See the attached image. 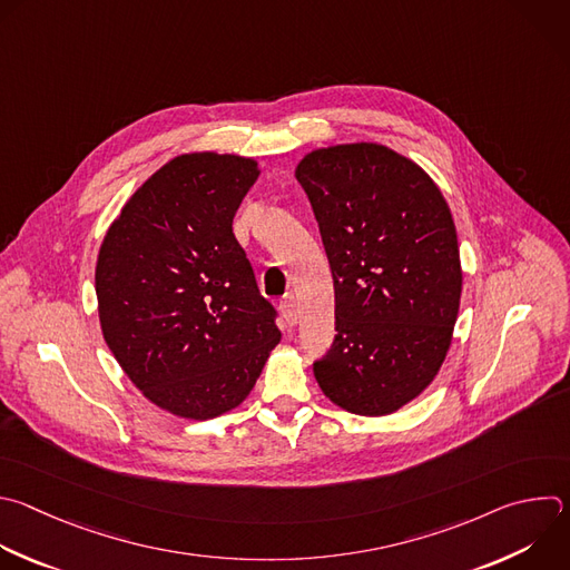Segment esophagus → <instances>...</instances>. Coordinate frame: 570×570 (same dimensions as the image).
I'll use <instances>...</instances> for the list:
<instances>
[{"label":"esophagus","mask_w":570,"mask_h":570,"mask_svg":"<svg viewBox=\"0 0 570 570\" xmlns=\"http://www.w3.org/2000/svg\"><path fill=\"white\" fill-rule=\"evenodd\" d=\"M279 308H282V313H284L286 322H288L291 326H295V324H297V317H299V304H297V297H295V295H286V297L282 299Z\"/></svg>","instance_id":"34e87169"}]
</instances>
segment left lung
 <instances>
[{"label": "left lung", "instance_id": "1", "mask_svg": "<svg viewBox=\"0 0 570 570\" xmlns=\"http://www.w3.org/2000/svg\"><path fill=\"white\" fill-rule=\"evenodd\" d=\"M333 275L335 340L313 364L324 396L357 416L419 399L452 344L463 268L450 206L432 176L381 142L302 156Z\"/></svg>", "mask_w": 570, "mask_h": 570}]
</instances>
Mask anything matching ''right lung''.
I'll return each mask as SVG.
<instances>
[{
  "instance_id": "add662e5",
  "label": "right lung",
  "mask_w": 570,
  "mask_h": 570,
  "mask_svg": "<svg viewBox=\"0 0 570 570\" xmlns=\"http://www.w3.org/2000/svg\"><path fill=\"white\" fill-rule=\"evenodd\" d=\"M255 158L187 151L127 199L96 259L102 337L156 407L189 421L239 407L279 344L233 219Z\"/></svg>"
}]
</instances>
